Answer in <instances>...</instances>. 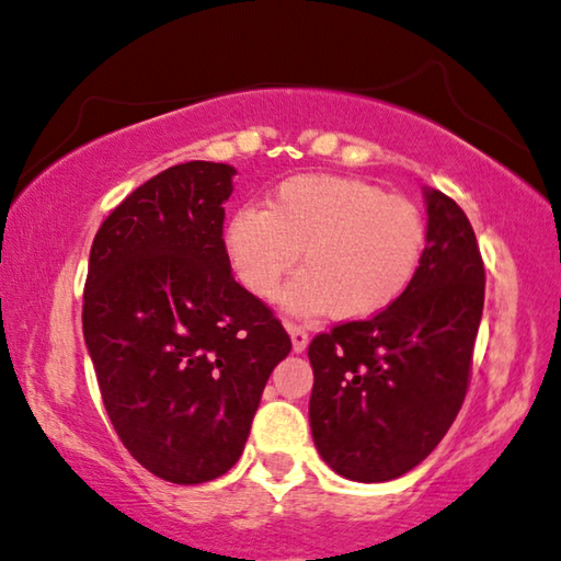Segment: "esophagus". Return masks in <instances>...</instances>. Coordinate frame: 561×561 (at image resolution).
<instances>
[{"instance_id":"esophagus-1","label":"esophagus","mask_w":561,"mask_h":561,"mask_svg":"<svg viewBox=\"0 0 561 561\" xmlns=\"http://www.w3.org/2000/svg\"><path fill=\"white\" fill-rule=\"evenodd\" d=\"M287 331H289V339H293V348L297 351V354H300V351L308 348V341H310V335H308V331H305L302 325L287 323Z\"/></svg>"}]
</instances>
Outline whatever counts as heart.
<instances>
[{
	"label": "heart",
	"instance_id": "b5f03b06",
	"mask_svg": "<svg viewBox=\"0 0 561 561\" xmlns=\"http://www.w3.org/2000/svg\"><path fill=\"white\" fill-rule=\"evenodd\" d=\"M428 228L423 213L398 194L354 176L297 174L266 197V210L243 205L222 228V251L238 282L264 300L285 293L297 316L331 310L367 320L392 308L421 272Z\"/></svg>",
	"mask_w": 561,
	"mask_h": 561
}]
</instances>
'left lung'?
<instances>
[{"mask_svg": "<svg viewBox=\"0 0 561 561\" xmlns=\"http://www.w3.org/2000/svg\"><path fill=\"white\" fill-rule=\"evenodd\" d=\"M428 243L415 282L392 308L318 333L310 428L333 472L387 482L421 465L467 398L484 305V264L472 222L425 190Z\"/></svg>", "mask_w": 561, "mask_h": 561, "instance_id": "8db88e82", "label": "left lung"}]
</instances>
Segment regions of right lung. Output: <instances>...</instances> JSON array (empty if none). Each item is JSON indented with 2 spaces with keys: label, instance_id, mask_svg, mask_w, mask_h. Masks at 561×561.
<instances>
[{
  "label": "right lung",
  "instance_id": "1",
  "mask_svg": "<svg viewBox=\"0 0 561 561\" xmlns=\"http://www.w3.org/2000/svg\"><path fill=\"white\" fill-rule=\"evenodd\" d=\"M228 163H176L96 230L84 341L102 402L138 465L174 484L226 474L243 454L272 369L293 348L238 285L222 251Z\"/></svg>",
  "mask_w": 561,
  "mask_h": 561
}]
</instances>
